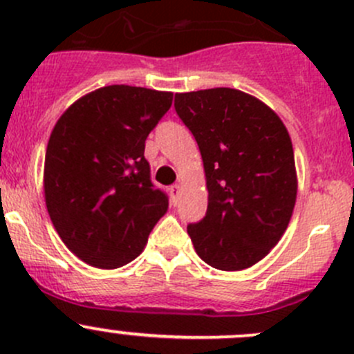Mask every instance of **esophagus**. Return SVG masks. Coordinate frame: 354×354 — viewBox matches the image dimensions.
<instances>
[{"label":"esophagus","instance_id":"34e87169","mask_svg":"<svg viewBox=\"0 0 354 354\" xmlns=\"http://www.w3.org/2000/svg\"><path fill=\"white\" fill-rule=\"evenodd\" d=\"M169 192H171V198H173V202L176 203L178 202V197H180V192H181L180 185H173V187L169 188Z\"/></svg>","mask_w":354,"mask_h":354}]
</instances>
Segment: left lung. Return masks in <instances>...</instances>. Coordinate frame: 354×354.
<instances>
[{"instance_id":"8db88e82","label":"left lung","mask_w":354,"mask_h":354,"mask_svg":"<svg viewBox=\"0 0 354 354\" xmlns=\"http://www.w3.org/2000/svg\"><path fill=\"white\" fill-rule=\"evenodd\" d=\"M174 109L197 140L209 190L205 216L187 227L195 252L214 269L252 267L281 240L295 209L286 127L236 88L176 94Z\"/></svg>"}]
</instances>
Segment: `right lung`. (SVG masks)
Returning <instances> with one entry per match:
<instances>
[{"label":"right lung","instance_id":"obj_1","mask_svg":"<svg viewBox=\"0 0 354 354\" xmlns=\"http://www.w3.org/2000/svg\"><path fill=\"white\" fill-rule=\"evenodd\" d=\"M173 104L171 92L109 85L78 99L49 137L46 207L68 248L116 269L140 255L169 197L156 188L145 140Z\"/></svg>","mask_w":354,"mask_h":354}]
</instances>
